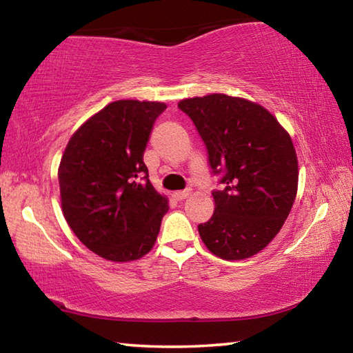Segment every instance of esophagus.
<instances>
[{
  "label": "esophagus",
  "mask_w": 353,
  "mask_h": 353,
  "mask_svg": "<svg viewBox=\"0 0 353 353\" xmlns=\"http://www.w3.org/2000/svg\"><path fill=\"white\" fill-rule=\"evenodd\" d=\"M190 193H191V190H183V191H174V193H172V198H174L176 201H183V199H187L188 196H190Z\"/></svg>",
  "instance_id": "esophagus-1"
}]
</instances>
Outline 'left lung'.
Returning a JSON list of instances; mask_svg holds the SVG:
<instances>
[{"mask_svg": "<svg viewBox=\"0 0 353 353\" xmlns=\"http://www.w3.org/2000/svg\"><path fill=\"white\" fill-rule=\"evenodd\" d=\"M204 140L213 174L214 213L198 225L207 249L223 260H244L276 236L296 199L299 168L291 137L252 101L213 93L182 99Z\"/></svg>", "mask_w": 353, "mask_h": 353, "instance_id": "left-lung-1", "label": "left lung"}]
</instances>
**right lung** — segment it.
I'll return each mask as SVG.
<instances>
[{
  "mask_svg": "<svg viewBox=\"0 0 353 353\" xmlns=\"http://www.w3.org/2000/svg\"><path fill=\"white\" fill-rule=\"evenodd\" d=\"M165 109L157 101H115L88 118L65 148L59 165L63 216L105 260H139L157 240L170 207L149 182L143 152Z\"/></svg>",
  "mask_w": 353,
  "mask_h": 353,
  "instance_id": "right-lung-1",
  "label": "right lung"
}]
</instances>
